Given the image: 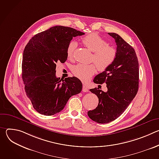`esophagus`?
Instances as JSON below:
<instances>
[{
  "label": "esophagus",
  "mask_w": 159,
  "mask_h": 159,
  "mask_svg": "<svg viewBox=\"0 0 159 159\" xmlns=\"http://www.w3.org/2000/svg\"><path fill=\"white\" fill-rule=\"evenodd\" d=\"M82 91L84 93H87L88 92V89L87 87L85 85H83V87H82Z\"/></svg>",
  "instance_id": "obj_1"
}]
</instances>
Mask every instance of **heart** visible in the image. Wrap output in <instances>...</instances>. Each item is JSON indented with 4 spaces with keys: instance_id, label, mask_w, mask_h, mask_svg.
<instances>
[{
    "instance_id": "heart-1",
    "label": "heart",
    "mask_w": 159,
    "mask_h": 159,
    "mask_svg": "<svg viewBox=\"0 0 159 159\" xmlns=\"http://www.w3.org/2000/svg\"><path fill=\"white\" fill-rule=\"evenodd\" d=\"M82 43L90 51L93 52L91 61L94 62L100 71H104L115 61L116 57V49L107 44V42L96 33L89 34L82 39ZM77 44L71 41L66 48V55L70 60L74 58ZM94 64H77L72 69L74 75L84 82L88 81L96 72Z\"/></svg>"
}]
</instances>
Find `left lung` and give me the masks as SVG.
<instances>
[{"label":"left lung","instance_id":"left-lung-1","mask_svg":"<svg viewBox=\"0 0 159 159\" xmlns=\"http://www.w3.org/2000/svg\"><path fill=\"white\" fill-rule=\"evenodd\" d=\"M108 34L116 43V57L93 80L98 84L106 83L107 90L104 92L98 87L90 89L99 98V104L87 112L90 119L102 124L114 121L123 114L137 95L139 83V64L134 50L118 34Z\"/></svg>","mask_w":159,"mask_h":159}]
</instances>
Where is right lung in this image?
<instances>
[{"mask_svg": "<svg viewBox=\"0 0 159 159\" xmlns=\"http://www.w3.org/2000/svg\"><path fill=\"white\" fill-rule=\"evenodd\" d=\"M84 34L72 28L56 26L34 35L25 47L22 80L27 96L40 114H57L70 97L82 90V84L78 78L60 79L56 77L55 69L57 63L66 60V48L73 37Z\"/></svg>", "mask_w": 159, "mask_h": 159, "instance_id": "right-lung-1", "label": "right lung"}]
</instances>
